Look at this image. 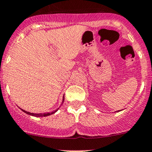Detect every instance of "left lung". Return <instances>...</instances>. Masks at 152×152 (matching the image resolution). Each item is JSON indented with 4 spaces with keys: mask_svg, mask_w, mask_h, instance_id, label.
I'll use <instances>...</instances> for the list:
<instances>
[{
    "mask_svg": "<svg viewBox=\"0 0 152 152\" xmlns=\"http://www.w3.org/2000/svg\"><path fill=\"white\" fill-rule=\"evenodd\" d=\"M120 111H121V110H120Z\"/></svg>",
    "mask_w": 152,
    "mask_h": 152,
    "instance_id": "left-lung-1",
    "label": "left lung"
}]
</instances>
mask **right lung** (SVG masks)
Segmentation results:
<instances>
[{
	"mask_svg": "<svg viewBox=\"0 0 152 152\" xmlns=\"http://www.w3.org/2000/svg\"><path fill=\"white\" fill-rule=\"evenodd\" d=\"M64 99H63V102H62V103H64ZM58 109H57V110H55V111H53V112H51V113H49V112H48V113H43V114H42V113H40V114H34V113H30V112H26V111L23 110V109H21V110L23 111V112H25V113H26L27 115H31V116H34V117H46V116H49V115H52V114L55 113V112H56L57 111H58Z\"/></svg>",
	"mask_w": 152,
	"mask_h": 152,
	"instance_id": "add662e5",
	"label": "right lung"
}]
</instances>
